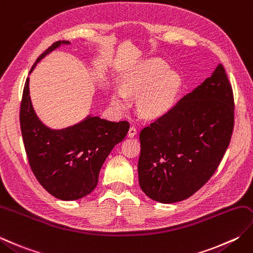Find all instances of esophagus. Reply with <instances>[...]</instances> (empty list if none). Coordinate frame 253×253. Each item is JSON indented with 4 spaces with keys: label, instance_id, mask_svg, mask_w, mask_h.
<instances>
[{
    "label": "esophagus",
    "instance_id": "esophagus-1",
    "mask_svg": "<svg viewBox=\"0 0 253 253\" xmlns=\"http://www.w3.org/2000/svg\"><path fill=\"white\" fill-rule=\"evenodd\" d=\"M136 133H137V128H136V126H130V128H129V130H128V136L129 137H133V136H136Z\"/></svg>",
    "mask_w": 253,
    "mask_h": 253
}]
</instances>
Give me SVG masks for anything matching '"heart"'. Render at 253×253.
<instances>
[{
  "label": "heart",
  "instance_id": "obj_1",
  "mask_svg": "<svg viewBox=\"0 0 253 253\" xmlns=\"http://www.w3.org/2000/svg\"><path fill=\"white\" fill-rule=\"evenodd\" d=\"M168 64L159 59L142 62L124 83V90L114 92V105L124 108L129 104L128 95L141 93L137 107L143 116L155 117L172 106L181 85L179 74L168 71Z\"/></svg>",
  "mask_w": 253,
  "mask_h": 253
}]
</instances>
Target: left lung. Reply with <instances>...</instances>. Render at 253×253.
<instances>
[{
  "label": "left lung",
  "instance_id": "8db88e82",
  "mask_svg": "<svg viewBox=\"0 0 253 253\" xmlns=\"http://www.w3.org/2000/svg\"><path fill=\"white\" fill-rule=\"evenodd\" d=\"M234 125V93L218 64L211 77L141 129L138 175L143 193L166 204L189 199L220 165Z\"/></svg>",
  "mask_w": 253,
  "mask_h": 253
}]
</instances>
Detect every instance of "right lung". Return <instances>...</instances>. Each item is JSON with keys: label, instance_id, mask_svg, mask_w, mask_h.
Returning a JSON list of instances; mask_svg holds the SVG:
<instances>
[{"label": "right lung", "instance_id": "1", "mask_svg": "<svg viewBox=\"0 0 253 253\" xmlns=\"http://www.w3.org/2000/svg\"><path fill=\"white\" fill-rule=\"evenodd\" d=\"M61 43L53 42L37 58L32 68ZM26 79L19 110V124L29 167L37 181L59 200H79L95 189L98 173L116 143L129 130L127 121L111 122L88 116L77 125L53 130L35 114Z\"/></svg>", "mask_w": 253, "mask_h": 253}]
</instances>
